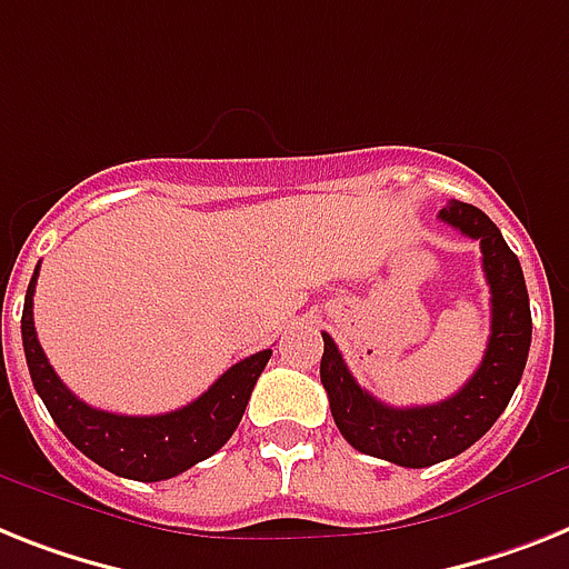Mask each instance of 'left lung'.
I'll use <instances>...</instances> for the list:
<instances>
[{"mask_svg":"<svg viewBox=\"0 0 569 569\" xmlns=\"http://www.w3.org/2000/svg\"><path fill=\"white\" fill-rule=\"evenodd\" d=\"M439 220L480 241L482 273L491 290V335L480 369L457 396L427 407H389L351 378L337 342L328 335L319 378L342 439L360 453L401 468H427L471 448L491 430L520 383L532 342L529 293L518 256L486 211L450 200Z\"/></svg>","mask_w":569,"mask_h":569,"instance_id":"obj_1","label":"left lung"}]
</instances>
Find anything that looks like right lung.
<instances>
[{
	"label": "right lung",
	"mask_w": 569,
	"mask_h": 569,
	"mask_svg": "<svg viewBox=\"0 0 569 569\" xmlns=\"http://www.w3.org/2000/svg\"><path fill=\"white\" fill-rule=\"evenodd\" d=\"M37 273H40V264L31 276L26 308H22V346H26L28 372L54 425L83 457L127 480L159 482L189 471L191 465L203 462L229 442V436L234 433V427L247 410L258 375L264 372L273 349L258 351L252 358L234 363L203 396L180 410L162 412V416H116V412L96 410L66 389L37 340Z\"/></svg>",
	"instance_id": "1"
}]
</instances>
